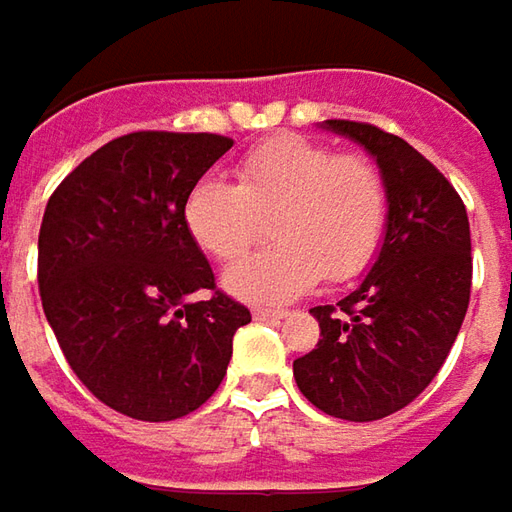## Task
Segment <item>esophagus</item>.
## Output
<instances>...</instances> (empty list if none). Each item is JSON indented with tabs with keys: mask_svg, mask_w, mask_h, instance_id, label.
I'll use <instances>...</instances> for the list:
<instances>
[{
	"mask_svg": "<svg viewBox=\"0 0 512 512\" xmlns=\"http://www.w3.org/2000/svg\"><path fill=\"white\" fill-rule=\"evenodd\" d=\"M252 317H255V320H280V317H286V311L263 309V306H257V309H252Z\"/></svg>",
	"mask_w": 512,
	"mask_h": 512,
	"instance_id": "1",
	"label": "esophagus"
}]
</instances>
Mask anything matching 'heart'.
I'll return each instance as SVG.
<instances>
[{
	"instance_id": "1",
	"label": "heart",
	"mask_w": 512,
	"mask_h": 512,
	"mask_svg": "<svg viewBox=\"0 0 512 512\" xmlns=\"http://www.w3.org/2000/svg\"><path fill=\"white\" fill-rule=\"evenodd\" d=\"M235 178L198 181L184 201L189 238L218 263H235L260 235V218L274 215L277 246L226 272L232 294L283 303L320 277L348 283L377 257L391 192L374 158L277 133L240 158Z\"/></svg>"
}]
</instances>
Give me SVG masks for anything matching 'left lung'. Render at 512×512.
<instances>
[{"instance_id": "left-lung-1", "label": "left lung", "mask_w": 512, "mask_h": 512, "mask_svg": "<svg viewBox=\"0 0 512 512\" xmlns=\"http://www.w3.org/2000/svg\"><path fill=\"white\" fill-rule=\"evenodd\" d=\"M326 130L377 158L391 215L360 286L311 309L320 340L294 360V379L323 414L374 422L411 405L448 360L470 303V223L453 184L399 135L345 118Z\"/></svg>"}]
</instances>
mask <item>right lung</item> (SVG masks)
<instances>
[{
    "label": "right lung",
    "mask_w": 512,
    "mask_h": 512,
    "mask_svg": "<svg viewBox=\"0 0 512 512\" xmlns=\"http://www.w3.org/2000/svg\"><path fill=\"white\" fill-rule=\"evenodd\" d=\"M232 138L141 130L104 144L50 195L39 294L64 360L118 414L169 422L218 391L252 323L215 286L184 201Z\"/></svg>",
    "instance_id": "1"
}]
</instances>
